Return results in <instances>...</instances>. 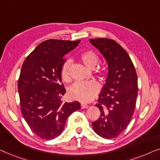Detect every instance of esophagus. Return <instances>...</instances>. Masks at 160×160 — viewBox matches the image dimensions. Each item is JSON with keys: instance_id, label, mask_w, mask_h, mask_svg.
Masks as SVG:
<instances>
[{"instance_id": "1", "label": "esophagus", "mask_w": 160, "mask_h": 160, "mask_svg": "<svg viewBox=\"0 0 160 160\" xmlns=\"http://www.w3.org/2000/svg\"><path fill=\"white\" fill-rule=\"evenodd\" d=\"M81 108L82 109H87V108H88V105H87L86 103H81Z\"/></svg>"}]
</instances>
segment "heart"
Returning <instances> with one entry per match:
<instances>
[{
  "mask_svg": "<svg viewBox=\"0 0 160 160\" xmlns=\"http://www.w3.org/2000/svg\"><path fill=\"white\" fill-rule=\"evenodd\" d=\"M80 61L83 66L88 69H93L98 62V57L92 50H88L82 53L80 56ZM71 68V62L67 60L62 65L61 75L64 82L70 81L69 71ZM107 68L102 69L99 75L102 79H105L107 75ZM99 92V87L95 82H76L69 88L68 94L69 98L73 100L79 101L81 102H91Z\"/></svg>",
  "mask_w": 160,
  "mask_h": 160,
  "instance_id": "heart-1",
  "label": "heart"
}]
</instances>
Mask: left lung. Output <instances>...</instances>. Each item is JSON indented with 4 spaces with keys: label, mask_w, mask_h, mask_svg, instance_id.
<instances>
[{
    "label": "left lung",
    "mask_w": 160,
    "mask_h": 160,
    "mask_svg": "<svg viewBox=\"0 0 160 160\" xmlns=\"http://www.w3.org/2000/svg\"><path fill=\"white\" fill-rule=\"evenodd\" d=\"M106 58L109 73L97 106L101 115L92 123L93 130L103 138L118 137L127 128L136 108L138 78L124 48L109 38L90 39Z\"/></svg>",
    "instance_id": "left-lung-1"
}]
</instances>
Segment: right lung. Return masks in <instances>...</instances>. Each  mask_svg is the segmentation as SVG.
Here are the masks:
<instances>
[{
  "instance_id": "1",
  "label": "right lung",
  "mask_w": 160,
  "mask_h": 160,
  "mask_svg": "<svg viewBox=\"0 0 160 160\" xmlns=\"http://www.w3.org/2000/svg\"><path fill=\"white\" fill-rule=\"evenodd\" d=\"M80 42L45 40L22 66L18 80L22 114L32 131L42 139L51 140L60 136L69 116L80 109L78 102L63 103L66 90L61 83L65 55Z\"/></svg>"
}]
</instances>
